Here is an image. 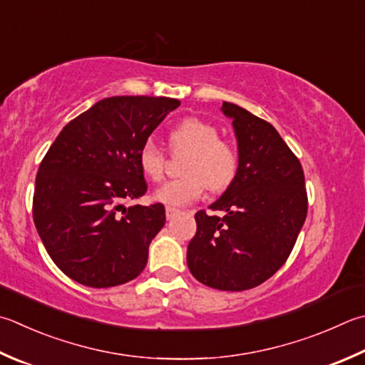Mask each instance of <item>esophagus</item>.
Here are the masks:
<instances>
[{"label": "esophagus", "instance_id": "obj_1", "mask_svg": "<svg viewBox=\"0 0 365 365\" xmlns=\"http://www.w3.org/2000/svg\"><path fill=\"white\" fill-rule=\"evenodd\" d=\"M180 210L173 208V206H167V219H173L176 215H180Z\"/></svg>", "mask_w": 365, "mask_h": 365}]
</instances>
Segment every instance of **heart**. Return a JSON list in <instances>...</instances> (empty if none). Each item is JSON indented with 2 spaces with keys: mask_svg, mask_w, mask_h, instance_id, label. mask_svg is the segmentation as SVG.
<instances>
[{
  "mask_svg": "<svg viewBox=\"0 0 365 365\" xmlns=\"http://www.w3.org/2000/svg\"><path fill=\"white\" fill-rule=\"evenodd\" d=\"M168 146L175 155L185 154L180 180L165 182L155 190L157 202L168 206H184L198 200L206 187L222 192L235 181L240 168V153L232 141L221 138L212 123L187 118L168 132ZM143 175L153 182L165 176L167 155L153 141H146L138 153Z\"/></svg>",
  "mask_w": 365,
  "mask_h": 365,
  "instance_id": "heart-1",
  "label": "heart"
}]
</instances>
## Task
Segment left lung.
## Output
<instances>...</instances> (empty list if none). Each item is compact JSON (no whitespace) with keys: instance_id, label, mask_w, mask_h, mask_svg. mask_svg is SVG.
<instances>
[{"instance_id":"obj_1","label":"left lung","mask_w":365,"mask_h":365,"mask_svg":"<svg viewBox=\"0 0 365 365\" xmlns=\"http://www.w3.org/2000/svg\"><path fill=\"white\" fill-rule=\"evenodd\" d=\"M222 111L238 140V175L210 206L224 216L197 211L187 265L200 283L237 292L262 284L284 265L308 197L304 168L272 123L233 103L225 101Z\"/></svg>"}]
</instances>
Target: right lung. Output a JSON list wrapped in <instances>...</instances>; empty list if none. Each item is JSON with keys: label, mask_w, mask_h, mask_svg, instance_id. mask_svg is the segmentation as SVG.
Listing matches in <instances>:
<instances>
[{"label": "right lung", "mask_w": 365, "mask_h": 365, "mask_svg": "<svg viewBox=\"0 0 365 365\" xmlns=\"http://www.w3.org/2000/svg\"><path fill=\"white\" fill-rule=\"evenodd\" d=\"M181 105L167 97L105 98L66 123L36 175L33 221L53 264L88 287L144 270L165 206L130 205L148 190L138 153Z\"/></svg>", "instance_id": "obj_1"}]
</instances>
